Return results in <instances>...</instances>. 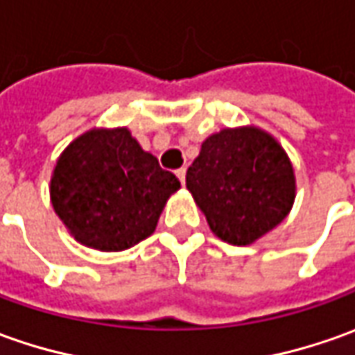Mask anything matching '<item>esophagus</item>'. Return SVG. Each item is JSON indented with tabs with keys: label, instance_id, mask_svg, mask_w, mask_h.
I'll return each mask as SVG.
<instances>
[{
	"label": "esophagus",
	"instance_id": "1",
	"mask_svg": "<svg viewBox=\"0 0 355 355\" xmlns=\"http://www.w3.org/2000/svg\"><path fill=\"white\" fill-rule=\"evenodd\" d=\"M177 177H178V180H180V182L184 184V180H187V168H184V166H182V168H178Z\"/></svg>",
	"mask_w": 355,
	"mask_h": 355
}]
</instances>
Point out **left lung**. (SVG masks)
<instances>
[{
	"mask_svg": "<svg viewBox=\"0 0 355 355\" xmlns=\"http://www.w3.org/2000/svg\"><path fill=\"white\" fill-rule=\"evenodd\" d=\"M187 189L218 238L250 245L287 218L297 184L279 141L248 125L222 129L202 143Z\"/></svg>",
	"mask_w": 355,
	"mask_h": 355,
	"instance_id": "obj_1",
	"label": "left lung"
}]
</instances>
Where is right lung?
I'll return each instance as SVG.
<instances>
[{
  "label": "right lung",
  "instance_id": "obj_1",
  "mask_svg": "<svg viewBox=\"0 0 355 355\" xmlns=\"http://www.w3.org/2000/svg\"><path fill=\"white\" fill-rule=\"evenodd\" d=\"M178 178L141 149L128 128L90 129L56 161L51 202L86 248L123 251L149 238Z\"/></svg>",
  "mask_w": 355,
  "mask_h": 355
}]
</instances>
